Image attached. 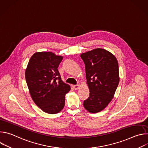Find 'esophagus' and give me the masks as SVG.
<instances>
[{"label": "esophagus", "instance_id": "1", "mask_svg": "<svg viewBox=\"0 0 148 148\" xmlns=\"http://www.w3.org/2000/svg\"><path fill=\"white\" fill-rule=\"evenodd\" d=\"M73 87L74 90H76L79 89V88L80 87V86L79 85V84H78V85H74V86H73Z\"/></svg>", "mask_w": 148, "mask_h": 148}]
</instances>
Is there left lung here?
<instances>
[{"mask_svg": "<svg viewBox=\"0 0 148 148\" xmlns=\"http://www.w3.org/2000/svg\"><path fill=\"white\" fill-rule=\"evenodd\" d=\"M86 66L87 84L90 90L84 107L90 113L106 108L114 97L119 82L118 62L115 56L97 48L80 55Z\"/></svg>", "mask_w": 148, "mask_h": 148, "instance_id": "8db88e82", "label": "left lung"}]
</instances>
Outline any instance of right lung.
I'll use <instances>...</instances> for the list:
<instances>
[{
    "label": "right lung",
    "mask_w": 148,
    "mask_h": 148,
    "mask_svg": "<svg viewBox=\"0 0 148 148\" xmlns=\"http://www.w3.org/2000/svg\"><path fill=\"white\" fill-rule=\"evenodd\" d=\"M63 57L50 51L36 52L30 57L25 77L31 97L42 111L55 114L65 105L70 86L61 80L57 70Z\"/></svg>",
    "instance_id": "add662e5"
}]
</instances>
